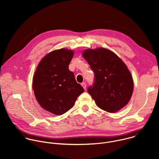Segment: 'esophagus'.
<instances>
[{"label": "esophagus", "mask_w": 159, "mask_h": 159, "mask_svg": "<svg viewBox=\"0 0 159 159\" xmlns=\"http://www.w3.org/2000/svg\"><path fill=\"white\" fill-rule=\"evenodd\" d=\"M81 85H82V86L83 87V88H84V89H86V84H85V82H82V83L81 84Z\"/></svg>", "instance_id": "1"}]
</instances>
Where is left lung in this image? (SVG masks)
<instances>
[{
  "mask_svg": "<svg viewBox=\"0 0 159 159\" xmlns=\"http://www.w3.org/2000/svg\"><path fill=\"white\" fill-rule=\"evenodd\" d=\"M82 55L94 73V80L87 91L102 110L115 112L126 106L131 99L133 82L124 62L105 48L85 50Z\"/></svg>",
  "mask_w": 159,
  "mask_h": 159,
  "instance_id": "1",
  "label": "left lung"
}]
</instances>
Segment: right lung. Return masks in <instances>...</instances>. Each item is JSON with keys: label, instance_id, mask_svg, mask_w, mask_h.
<instances>
[{"label": "right lung", "instance_id": "add662e5", "mask_svg": "<svg viewBox=\"0 0 159 159\" xmlns=\"http://www.w3.org/2000/svg\"><path fill=\"white\" fill-rule=\"evenodd\" d=\"M74 52L61 48L47 54L34 73L33 89L36 99L45 110L61 115L70 109L84 91L69 69Z\"/></svg>", "mask_w": 159, "mask_h": 159}]
</instances>
